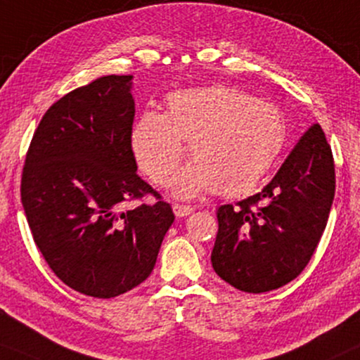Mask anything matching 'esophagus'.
Listing matches in <instances>:
<instances>
[{"mask_svg":"<svg viewBox=\"0 0 360 360\" xmlns=\"http://www.w3.org/2000/svg\"><path fill=\"white\" fill-rule=\"evenodd\" d=\"M172 211H174L177 217H184V216H189V214L194 211V207L184 206V204H174V206H172Z\"/></svg>","mask_w":360,"mask_h":360,"instance_id":"34e87169","label":"esophagus"}]
</instances>
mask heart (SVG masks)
Returning a JSON list of instances; mask_svg holds the SVG:
<instances>
[{
  "mask_svg": "<svg viewBox=\"0 0 360 360\" xmlns=\"http://www.w3.org/2000/svg\"><path fill=\"white\" fill-rule=\"evenodd\" d=\"M288 126L274 104L227 86L184 89L166 98V112L146 111L133 127L131 144L141 169L167 184L184 154L193 162L176 179V194L191 198L216 189L249 193L271 169Z\"/></svg>",
  "mask_w": 360,
  "mask_h": 360,
  "instance_id": "1",
  "label": "heart"
}]
</instances>
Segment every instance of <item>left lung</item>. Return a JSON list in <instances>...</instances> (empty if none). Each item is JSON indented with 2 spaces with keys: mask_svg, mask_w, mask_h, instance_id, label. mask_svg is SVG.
<instances>
[{
  "mask_svg": "<svg viewBox=\"0 0 360 360\" xmlns=\"http://www.w3.org/2000/svg\"><path fill=\"white\" fill-rule=\"evenodd\" d=\"M335 193L332 149L319 122L301 136L271 183L236 206L217 209L211 262L244 292H267L295 279L324 233Z\"/></svg>",
  "mask_w": 360,
  "mask_h": 360,
  "instance_id": "left-lung-1",
  "label": "left lung"
}]
</instances>
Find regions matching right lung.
Here are the masks:
<instances>
[{
	"label": "right lung",
	"mask_w": 360,
	"mask_h": 360,
	"mask_svg": "<svg viewBox=\"0 0 360 360\" xmlns=\"http://www.w3.org/2000/svg\"><path fill=\"white\" fill-rule=\"evenodd\" d=\"M133 76H103L41 117L26 153L21 202L31 234L59 279L109 299L146 281L174 212L138 176L131 146ZM155 202L121 213V202Z\"/></svg>",
	"instance_id": "1"
}]
</instances>
